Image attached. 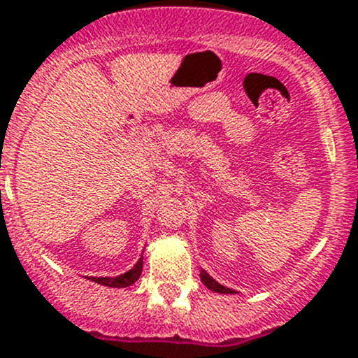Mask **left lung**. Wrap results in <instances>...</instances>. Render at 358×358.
<instances>
[{
	"instance_id": "8db88e82",
	"label": "left lung",
	"mask_w": 358,
	"mask_h": 358,
	"mask_svg": "<svg viewBox=\"0 0 358 358\" xmlns=\"http://www.w3.org/2000/svg\"><path fill=\"white\" fill-rule=\"evenodd\" d=\"M201 280L204 282V286L208 287V289H211L215 292H222V294H234V292H236L234 289H230V287H225V286H222L220 282H216V280L213 279V277L209 275L206 270H201Z\"/></svg>"
}]
</instances>
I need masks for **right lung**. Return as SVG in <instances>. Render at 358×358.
<instances>
[{"label": "right lung", "mask_w": 358, "mask_h": 358, "mask_svg": "<svg viewBox=\"0 0 358 358\" xmlns=\"http://www.w3.org/2000/svg\"><path fill=\"white\" fill-rule=\"evenodd\" d=\"M142 266H143V259L140 258L138 262H136V265L133 266L131 270H128V272L122 273V275L90 277V280H93V282H96V284H102V286H109V287H128V286H131L133 282H136V280H138L140 273H142Z\"/></svg>", "instance_id": "obj_1"}]
</instances>
